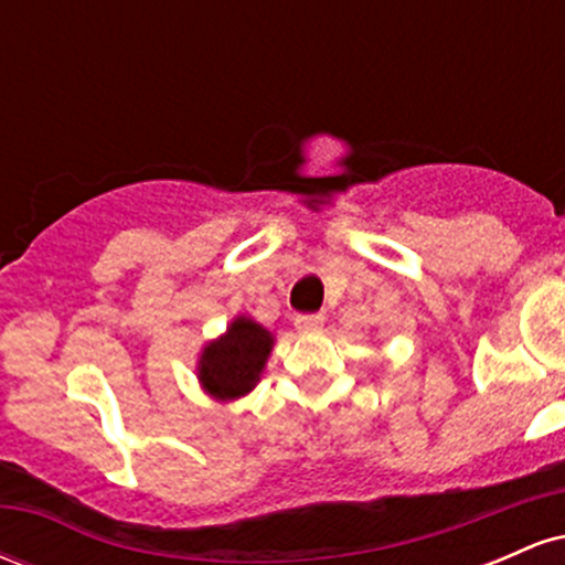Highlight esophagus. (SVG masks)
<instances>
[{
	"label": "esophagus",
	"mask_w": 565,
	"mask_h": 565,
	"mask_svg": "<svg viewBox=\"0 0 565 565\" xmlns=\"http://www.w3.org/2000/svg\"><path fill=\"white\" fill-rule=\"evenodd\" d=\"M295 327L297 332H319V329L323 327V316L321 313H300L295 319Z\"/></svg>",
	"instance_id": "obj_1"
}]
</instances>
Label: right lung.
<instances>
[{
    "label": "right lung",
    "instance_id": "right-lung-1",
    "mask_svg": "<svg viewBox=\"0 0 565 565\" xmlns=\"http://www.w3.org/2000/svg\"><path fill=\"white\" fill-rule=\"evenodd\" d=\"M274 350V334L257 321L236 316L228 332L206 342L199 359V382L212 398L236 401L260 382L268 355Z\"/></svg>",
    "mask_w": 565,
    "mask_h": 565
}]
</instances>
